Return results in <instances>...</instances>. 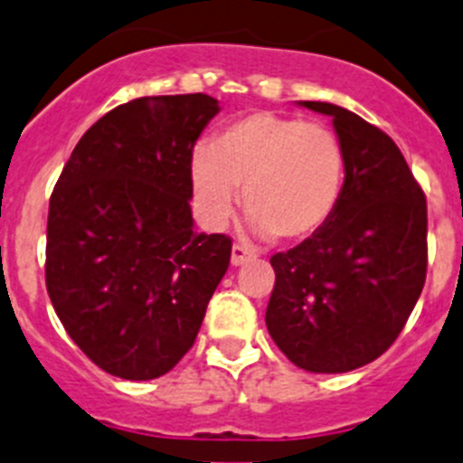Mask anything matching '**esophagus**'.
<instances>
[{
    "instance_id": "1",
    "label": "esophagus",
    "mask_w": 463,
    "mask_h": 463,
    "mask_svg": "<svg viewBox=\"0 0 463 463\" xmlns=\"http://www.w3.org/2000/svg\"><path fill=\"white\" fill-rule=\"evenodd\" d=\"M254 257H257V252H254L252 248H248V245L236 243L234 248H232V263H234V266H243L245 261H250V259Z\"/></svg>"
}]
</instances>
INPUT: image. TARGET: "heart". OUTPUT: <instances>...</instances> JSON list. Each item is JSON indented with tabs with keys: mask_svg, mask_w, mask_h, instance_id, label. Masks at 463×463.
I'll list each match as a JSON object with an SVG mask.
<instances>
[{
	"mask_svg": "<svg viewBox=\"0 0 463 463\" xmlns=\"http://www.w3.org/2000/svg\"><path fill=\"white\" fill-rule=\"evenodd\" d=\"M345 182V152L323 122L257 111L229 122L211 149H195L191 184L202 222L218 229L243 209L263 236L305 241L332 220Z\"/></svg>",
	"mask_w": 463,
	"mask_h": 463,
	"instance_id": "obj_1",
	"label": "heart"
}]
</instances>
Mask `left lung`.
<instances>
[{
	"instance_id": "obj_1",
	"label": "left lung",
	"mask_w": 463,
	"mask_h": 463,
	"mask_svg": "<svg viewBox=\"0 0 463 463\" xmlns=\"http://www.w3.org/2000/svg\"><path fill=\"white\" fill-rule=\"evenodd\" d=\"M302 107L332 116L345 182L318 234L272 254L266 325L298 368L347 373L393 345L420 298L427 202L391 136L336 104Z\"/></svg>"
}]
</instances>
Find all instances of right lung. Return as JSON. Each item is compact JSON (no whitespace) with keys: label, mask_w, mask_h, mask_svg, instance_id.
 <instances>
[{"label":"right lung","mask_w":463,"mask_h":463,"mask_svg":"<svg viewBox=\"0 0 463 463\" xmlns=\"http://www.w3.org/2000/svg\"><path fill=\"white\" fill-rule=\"evenodd\" d=\"M218 99L138 97L99 118L50 197L45 284L83 354L154 380L195 343L232 239L193 229L191 161Z\"/></svg>","instance_id":"obj_1"}]
</instances>
